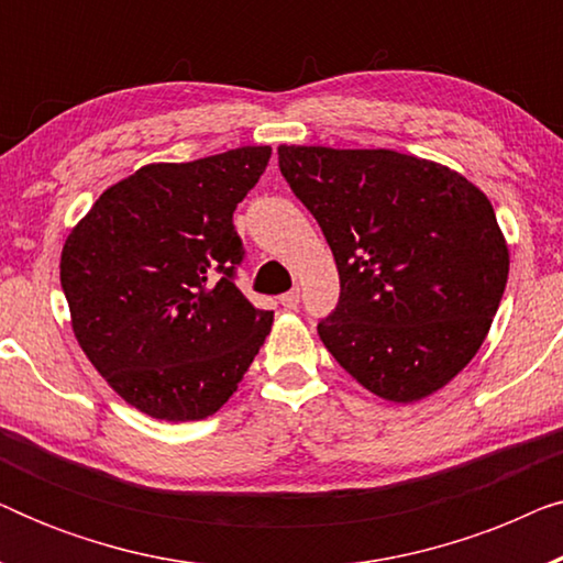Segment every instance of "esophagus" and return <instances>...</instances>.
I'll list each match as a JSON object with an SVG mask.
<instances>
[{
	"instance_id": "1",
	"label": "esophagus",
	"mask_w": 563,
	"mask_h": 563,
	"mask_svg": "<svg viewBox=\"0 0 563 563\" xmlns=\"http://www.w3.org/2000/svg\"><path fill=\"white\" fill-rule=\"evenodd\" d=\"M279 302H282L284 310H297V307H299V289H289L287 295L279 297Z\"/></svg>"
}]
</instances>
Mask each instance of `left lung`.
<instances>
[{"mask_svg":"<svg viewBox=\"0 0 563 563\" xmlns=\"http://www.w3.org/2000/svg\"><path fill=\"white\" fill-rule=\"evenodd\" d=\"M279 168L341 276L335 310L318 322L325 349L391 402L449 384L487 338L510 272L484 191L384 148L279 145Z\"/></svg>","mask_w":563,"mask_h":563,"instance_id":"obj_1","label":"left lung"}]
</instances>
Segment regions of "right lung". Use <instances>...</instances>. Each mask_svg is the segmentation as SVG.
Wrapping results in <instances>:
<instances>
[{
    "mask_svg": "<svg viewBox=\"0 0 563 563\" xmlns=\"http://www.w3.org/2000/svg\"><path fill=\"white\" fill-rule=\"evenodd\" d=\"M272 148L137 168L97 199L60 253L76 341L128 405L156 420L218 412L272 330L235 287L238 202Z\"/></svg>",
    "mask_w": 563,
    "mask_h": 563,
    "instance_id": "add662e5",
    "label": "right lung"
}]
</instances>
